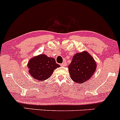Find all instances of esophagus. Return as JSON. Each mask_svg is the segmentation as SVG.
Instances as JSON below:
<instances>
[{
  "label": "esophagus",
  "mask_w": 120,
  "mask_h": 120,
  "mask_svg": "<svg viewBox=\"0 0 120 120\" xmlns=\"http://www.w3.org/2000/svg\"><path fill=\"white\" fill-rule=\"evenodd\" d=\"M60 66H66V63L63 62L62 64H60Z\"/></svg>",
  "instance_id": "34e87169"
}]
</instances>
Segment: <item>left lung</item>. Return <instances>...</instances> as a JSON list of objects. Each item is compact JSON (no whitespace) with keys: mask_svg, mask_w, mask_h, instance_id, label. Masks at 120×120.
Returning <instances> with one entry per match:
<instances>
[{"mask_svg":"<svg viewBox=\"0 0 120 120\" xmlns=\"http://www.w3.org/2000/svg\"><path fill=\"white\" fill-rule=\"evenodd\" d=\"M68 68L71 79L76 83H82L92 77L96 71L97 64L93 56L83 51L74 54Z\"/></svg>","mask_w":120,"mask_h":120,"instance_id":"1","label":"left lung"}]
</instances>
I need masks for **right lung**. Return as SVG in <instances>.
Returning <instances> with one entry per match:
<instances>
[{
  "mask_svg": "<svg viewBox=\"0 0 120 120\" xmlns=\"http://www.w3.org/2000/svg\"><path fill=\"white\" fill-rule=\"evenodd\" d=\"M27 66L30 75L39 81L50 78L54 70L60 66L56 64L54 58L42 54L31 58Z\"/></svg>",
  "mask_w": 120,
  "mask_h": 120,
  "instance_id": "add662e5",
  "label": "right lung"
}]
</instances>
